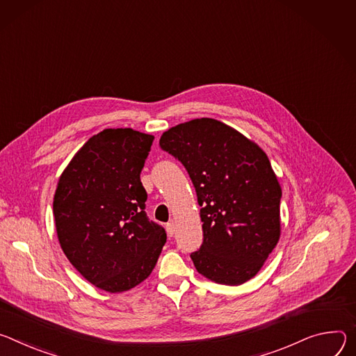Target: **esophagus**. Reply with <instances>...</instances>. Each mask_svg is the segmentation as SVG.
<instances>
[{
    "label": "esophagus",
    "mask_w": 356,
    "mask_h": 356,
    "mask_svg": "<svg viewBox=\"0 0 356 356\" xmlns=\"http://www.w3.org/2000/svg\"><path fill=\"white\" fill-rule=\"evenodd\" d=\"M165 229H167V233H168V236H170V238H172V236H174V233H175V225H174L172 222H170V223H167Z\"/></svg>",
    "instance_id": "1"
}]
</instances>
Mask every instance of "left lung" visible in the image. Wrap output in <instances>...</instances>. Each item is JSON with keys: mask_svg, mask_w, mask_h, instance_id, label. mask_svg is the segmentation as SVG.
<instances>
[{"mask_svg": "<svg viewBox=\"0 0 356 356\" xmlns=\"http://www.w3.org/2000/svg\"><path fill=\"white\" fill-rule=\"evenodd\" d=\"M160 147L185 167L198 196L204 241L191 253L196 270L227 286L254 277L280 238L282 188L264 151L213 118L170 129Z\"/></svg>", "mask_w": 356, "mask_h": 356, "instance_id": "1", "label": "left lung"}]
</instances>
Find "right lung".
<instances>
[{"label": "right lung", "mask_w": 356, "mask_h": 356, "mask_svg": "<svg viewBox=\"0 0 356 356\" xmlns=\"http://www.w3.org/2000/svg\"><path fill=\"white\" fill-rule=\"evenodd\" d=\"M154 137L133 129H106L79 149L54 198L60 248L96 287L127 291L151 274L167 242L148 219L140 174Z\"/></svg>", "instance_id": "right-lung-1"}]
</instances>
